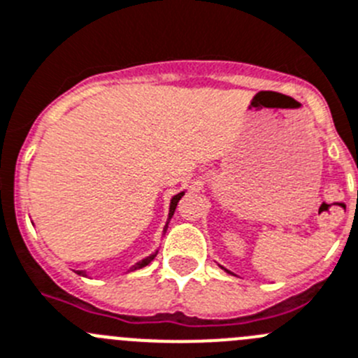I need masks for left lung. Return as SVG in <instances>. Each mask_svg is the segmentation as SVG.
<instances>
[{
	"mask_svg": "<svg viewBox=\"0 0 358 358\" xmlns=\"http://www.w3.org/2000/svg\"><path fill=\"white\" fill-rule=\"evenodd\" d=\"M227 272H228V271H227Z\"/></svg>",
	"mask_w": 358,
	"mask_h": 358,
	"instance_id": "obj_1",
	"label": "left lung"
}]
</instances>
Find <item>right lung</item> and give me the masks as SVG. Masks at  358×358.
Segmentation results:
<instances>
[{"label": "right lung", "instance_id": "1", "mask_svg": "<svg viewBox=\"0 0 358 358\" xmlns=\"http://www.w3.org/2000/svg\"><path fill=\"white\" fill-rule=\"evenodd\" d=\"M185 195V192H181V193H177L176 196H172V200H170V213H169V221H170V217L173 216V210H176V207H177V202H179V200H181V196ZM158 253H152L151 257H148V258H144V260L142 262H138V264H135L134 267L130 268V271H137V268H142V267H145V265L148 264H151L152 260H155V257ZM79 274L80 275H84V271H79Z\"/></svg>", "mask_w": 358, "mask_h": 358}]
</instances>
